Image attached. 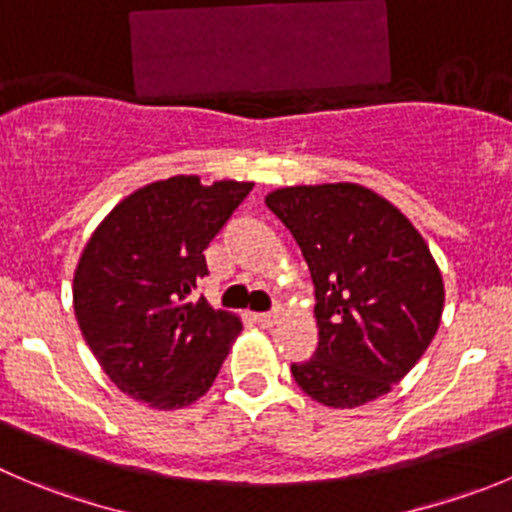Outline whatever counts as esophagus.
Returning a JSON list of instances; mask_svg holds the SVG:
<instances>
[{
	"instance_id": "obj_1",
	"label": "esophagus",
	"mask_w": 512,
	"mask_h": 512,
	"mask_svg": "<svg viewBox=\"0 0 512 512\" xmlns=\"http://www.w3.org/2000/svg\"><path fill=\"white\" fill-rule=\"evenodd\" d=\"M278 318H280L278 310H270V313H257L255 315V321L260 323L262 328H272V326H275V323H278Z\"/></svg>"
}]
</instances>
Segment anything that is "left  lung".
I'll return each mask as SVG.
<instances>
[{"mask_svg": "<svg viewBox=\"0 0 512 512\" xmlns=\"http://www.w3.org/2000/svg\"><path fill=\"white\" fill-rule=\"evenodd\" d=\"M315 285L318 348L290 366L310 399L333 409L379 399L412 371L439 328L442 275L404 214L358 184L267 194Z\"/></svg>", "mask_w": 512, "mask_h": 512, "instance_id": "8db88e82", "label": "left lung"}]
</instances>
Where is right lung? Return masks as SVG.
Returning <instances> with one entry per match:
<instances>
[{
	"label": "right lung",
	"mask_w": 512,
	"mask_h": 512,
	"mask_svg": "<svg viewBox=\"0 0 512 512\" xmlns=\"http://www.w3.org/2000/svg\"><path fill=\"white\" fill-rule=\"evenodd\" d=\"M252 184L171 176L133 191L103 219L75 272L85 343L123 394L179 409L207 394L242 323L204 295V250Z\"/></svg>",
	"instance_id": "1"
}]
</instances>
